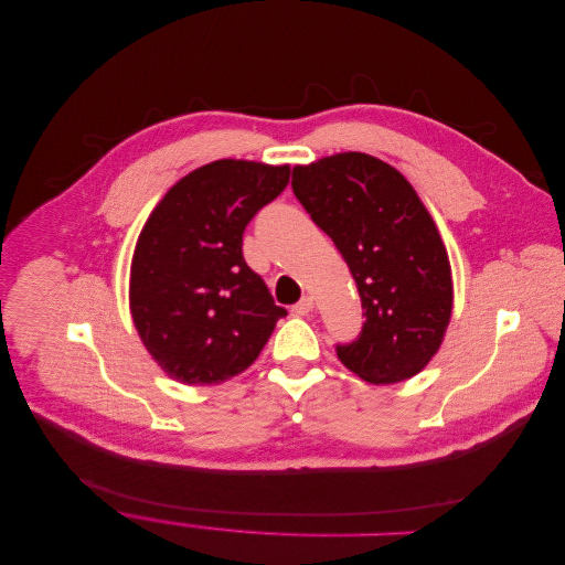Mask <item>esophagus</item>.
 Listing matches in <instances>:
<instances>
[{
    "label": "esophagus",
    "mask_w": 565,
    "mask_h": 565,
    "mask_svg": "<svg viewBox=\"0 0 565 565\" xmlns=\"http://www.w3.org/2000/svg\"><path fill=\"white\" fill-rule=\"evenodd\" d=\"M311 309H313V298H311V296H302V298L291 307V311H294L296 316H307Z\"/></svg>",
    "instance_id": "obj_1"
}]
</instances>
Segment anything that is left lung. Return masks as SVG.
<instances>
[{
  "instance_id": "1",
  "label": "left lung",
  "mask_w": 565,
  "mask_h": 565,
  "mask_svg": "<svg viewBox=\"0 0 565 565\" xmlns=\"http://www.w3.org/2000/svg\"><path fill=\"white\" fill-rule=\"evenodd\" d=\"M291 189L343 254L363 302V329L338 343L341 363L370 383H401L438 352L452 316V274L436 224L412 184L367 153L296 167Z\"/></svg>"
}]
</instances>
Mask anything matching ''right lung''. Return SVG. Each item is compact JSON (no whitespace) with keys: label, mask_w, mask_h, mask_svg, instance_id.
Wrapping results in <instances>:
<instances>
[{"label":"right lung","mask_w":565,"mask_h":565,"mask_svg":"<svg viewBox=\"0 0 565 565\" xmlns=\"http://www.w3.org/2000/svg\"><path fill=\"white\" fill-rule=\"evenodd\" d=\"M287 184V164L217 160L173 184L147 220L131 263V316L171 379L213 385L241 374L287 316L243 256L245 227Z\"/></svg>","instance_id":"add662e5"}]
</instances>
